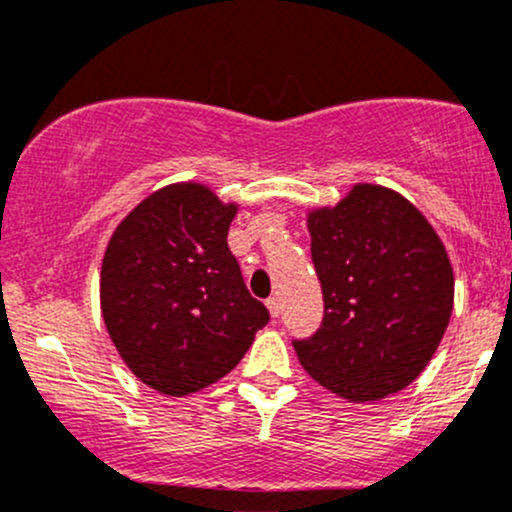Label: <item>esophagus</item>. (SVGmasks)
Masks as SVG:
<instances>
[{"instance_id": "obj_1", "label": "esophagus", "mask_w": 512, "mask_h": 512, "mask_svg": "<svg viewBox=\"0 0 512 512\" xmlns=\"http://www.w3.org/2000/svg\"><path fill=\"white\" fill-rule=\"evenodd\" d=\"M267 308H269V315H272L274 320L281 315V303H279V298H276V296L267 298Z\"/></svg>"}]
</instances>
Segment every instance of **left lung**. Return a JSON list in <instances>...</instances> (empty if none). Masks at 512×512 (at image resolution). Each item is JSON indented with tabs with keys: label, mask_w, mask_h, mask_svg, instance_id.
<instances>
[{
	"label": "left lung",
	"mask_w": 512,
	"mask_h": 512,
	"mask_svg": "<svg viewBox=\"0 0 512 512\" xmlns=\"http://www.w3.org/2000/svg\"><path fill=\"white\" fill-rule=\"evenodd\" d=\"M308 231L325 317L313 337L293 342L301 366L349 402L404 390L452 313L455 276L438 233L409 199L370 182L310 209Z\"/></svg>",
	"instance_id": "8db88e82"
}]
</instances>
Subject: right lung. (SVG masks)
Returning a JSON list of instances; mask_svg holds the SVG:
<instances>
[{"label": "right lung", "mask_w": 512, "mask_h": 512, "mask_svg": "<svg viewBox=\"0 0 512 512\" xmlns=\"http://www.w3.org/2000/svg\"><path fill=\"white\" fill-rule=\"evenodd\" d=\"M236 214V202L202 182H175L129 211L105 248V330L127 368L161 395L214 385L269 322L228 250Z\"/></svg>", "instance_id": "add662e5"}]
</instances>
